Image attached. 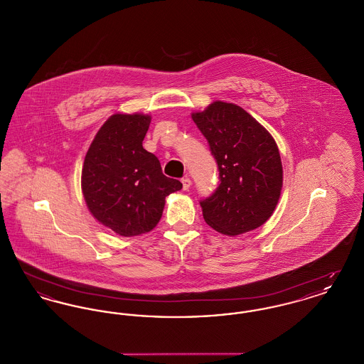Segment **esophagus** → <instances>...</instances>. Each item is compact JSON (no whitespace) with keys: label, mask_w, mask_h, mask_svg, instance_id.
Segmentation results:
<instances>
[{"label":"esophagus","mask_w":364,"mask_h":364,"mask_svg":"<svg viewBox=\"0 0 364 364\" xmlns=\"http://www.w3.org/2000/svg\"><path fill=\"white\" fill-rule=\"evenodd\" d=\"M181 183H183V190L184 191L188 190L191 187V184H192L190 177H184V178H181Z\"/></svg>","instance_id":"obj_1"}]
</instances>
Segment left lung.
Listing matches in <instances>:
<instances>
[{"label":"left lung","instance_id":"left-lung-1","mask_svg":"<svg viewBox=\"0 0 364 364\" xmlns=\"http://www.w3.org/2000/svg\"><path fill=\"white\" fill-rule=\"evenodd\" d=\"M192 120L208 139L220 172V186L200 200L208 225L229 236L263 225L277 206L282 164L277 143L250 113L215 101Z\"/></svg>","mask_w":364,"mask_h":364}]
</instances>
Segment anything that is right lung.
Wrapping results in <instances>:
<instances>
[{"mask_svg": "<svg viewBox=\"0 0 364 364\" xmlns=\"http://www.w3.org/2000/svg\"><path fill=\"white\" fill-rule=\"evenodd\" d=\"M149 114L110 116L97 132L82 169V191L94 218L114 233H147L162 217L165 198L183 184L162 173L154 154L143 149Z\"/></svg>", "mask_w": 364, "mask_h": 364, "instance_id": "add662e5", "label": "right lung"}]
</instances>
